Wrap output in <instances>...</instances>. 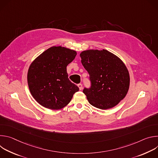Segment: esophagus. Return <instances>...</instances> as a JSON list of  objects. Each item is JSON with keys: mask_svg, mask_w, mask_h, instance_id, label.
Returning a JSON list of instances; mask_svg holds the SVG:
<instances>
[{"mask_svg": "<svg viewBox=\"0 0 158 158\" xmlns=\"http://www.w3.org/2000/svg\"><path fill=\"white\" fill-rule=\"evenodd\" d=\"M77 86H78V87L79 88V90H80V91H81V90L82 89V85L81 84H79L77 85Z\"/></svg>", "mask_w": 158, "mask_h": 158, "instance_id": "obj_1", "label": "esophagus"}]
</instances>
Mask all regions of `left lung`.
Instances as JSON below:
<instances>
[{"mask_svg":"<svg viewBox=\"0 0 158 158\" xmlns=\"http://www.w3.org/2000/svg\"><path fill=\"white\" fill-rule=\"evenodd\" d=\"M80 57L91 82V88L83 91L89 102L103 110L118 104L126 97L130 84L123 61L106 49L85 50Z\"/></svg>","mask_w":158,"mask_h":158,"instance_id":"left-lung-1","label":"left lung"}]
</instances>
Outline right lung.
<instances>
[{
    "mask_svg": "<svg viewBox=\"0 0 158 158\" xmlns=\"http://www.w3.org/2000/svg\"><path fill=\"white\" fill-rule=\"evenodd\" d=\"M76 55L74 50L52 46L32 62L27 83L31 95L40 105L51 110L62 109L79 91V87L68 79L66 68Z\"/></svg>",
    "mask_w": 158,
    "mask_h": 158,
    "instance_id": "add662e5",
    "label": "right lung"
}]
</instances>
